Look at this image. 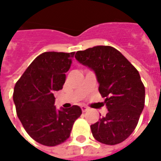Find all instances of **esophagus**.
<instances>
[{
  "mask_svg": "<svg viewBox=\"0 0 161 161\" xmlns=\"http://www.w3.org/2000/svg\"><path fill=\"white\" fill-rule=\"evenodd\" d=\"M81 109H82L83 112H86V111L89 110V108H87V107H85V106H82V107H81Z\"/></svg>",
  "mask_w": 161,
  "mask_h": 161,
  "instance_id": "34e87169",
  "label": "esophagus"
}]
</instances>
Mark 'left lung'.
Masks as SVG:
<instances>
[{"instance_id": "8db88e82", "label": "left lung", "mask_w": 161, "mask_h": 161, "mask_svg": "<svg viewBox=\"0 0 161 161\" xmlns=\"http://www.w3.org/2000/svg\"><path fill=\"white\" fill-rule=\"evenodd\" d=\"M77 61L96 73L99 92L108 114L90 125L100 142L115 145L125 141L136 127L145 103V88L139 72L119 51L96 46L77 51Z\"/></svg>"}]
</instances>
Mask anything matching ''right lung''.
Wrapping results in <instances>:
<instances>
[{
  "label": "right lung",
  "mask_w": 161,
  "mask_h": 161,
  "mask_svg": "<svg viewBox=\"0 0 161 161\" xmlns=\"http://www.w3.org/2000/svg\"><path fill=\"white\" fill-rule=\"evenodd\" d=\"M75 52H45L36 58L18 81L14 102L20 122L30 136L45 146L68 139L75 120L82 114L78 106L56 109L53 94L61 90Z\"/></svg>",
  "instance_id": "right-lung-1"
}]
</instances>
